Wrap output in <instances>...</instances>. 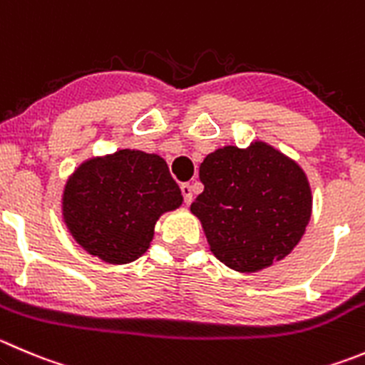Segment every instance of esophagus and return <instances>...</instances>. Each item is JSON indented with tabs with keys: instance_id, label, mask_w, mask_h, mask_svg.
I'll return each instance as SVG.
<instances>
[{
	"instance_id": "34e87169",
	"label": "esophagus",
	"mask_w": 365,
	"mask_h": 365,
	"mask_svg": "<svg viewBox=\"0 0 365 365\" xmlns=\"http://www.w3.org/2000/svg\"><path fill=\"white\" fill-rule=\"evenodd\" d=\"M180 189H182L183 201L189 205L190 201H192V185H190V183H182V187H180Z\"/></svg>"
}]
</instances>
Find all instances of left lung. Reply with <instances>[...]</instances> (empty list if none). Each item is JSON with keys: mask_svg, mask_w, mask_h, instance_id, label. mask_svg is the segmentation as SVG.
Segmentation results:
<instances>
[{"mask_svg": "<svg viewBox=\"0 0 365 365\" xmlns=\"http://www.w3.org/2000/svg\"><path fill=\"white\" fill-rule=\"evenodd\" d=\"M205 189L190 205L212 253L239 272L287 257L305 233L312 192L303 169L269 144L225 146L200 165Z\"/></svg>", "mask_w": 365, "mask_h": 365, "instance_id": "8db88e82", "label": "left lung"}]
</instances>
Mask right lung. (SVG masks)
<instances>
[{
	"mask_svg": "<svg viewBox=\"0 0 365 365\" xmlns=\"http://www.w3.org/2000/svg\"><path fill=\"white\" fill-rule=\"evenodd\" d=\"M182 190L162 157L119 150L73 173L62 197L63 222L78 244L108 264L146 253L155 222L182 205Z\"/></svg>",
	"mask_w": 365,
	"mask_h": 365,
	"instance_id": "add662e5",
	"label": "right lung"
}]
</instances>
